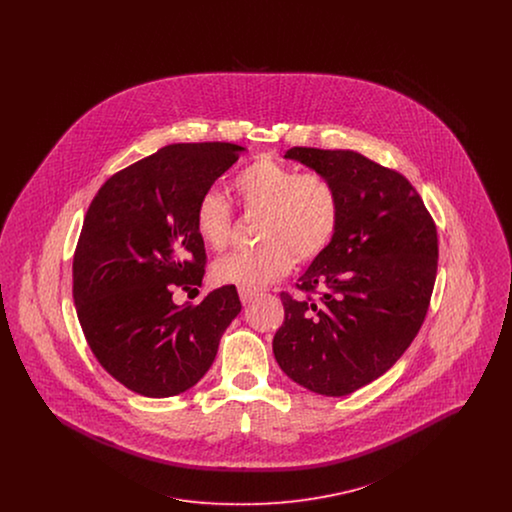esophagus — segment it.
Returning <instances> with one entry per match:
<instances>
[{
    "instance_id": "obj_1",
    "label": "esophagus",
    "mask_w": 512,
    "mask_h": 512,
    "mask_svg": "<svg viewBox=\"0 0 512 512\" xmlns=\"http://www.w3.org/2000/svg\"><path fill=\"white\" fill-rule=\"evenodd\" d=\"M238 293H240V299H242V303H244V305L251 303L253 299H257V297H259V292H257V290H247V288H240Z\"/></svg>"
}]
</instances>
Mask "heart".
Listing matches in <instances>:
<instances>
[{"instance_id": "1", "label": "heart", "mask_w": 512, "mask_h": 512, "mask_svg": "<svg viewBox=\"0 0 512 512\" xmlns=\"http://www.w3.org/2000/svg\"><path fill=\"white\" fill-rule=\"evenodd\" d=\"M232 190L245 215H261L255 249L219 259V284L261 290L301 263L318 259L334 242L341 222V197L322 172H301L272 157H259L232 178ZM199 240L222 251L232 240V209L217 192H205L194 211Z\"/></svg>"}]
</instances>
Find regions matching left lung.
Returning a JSON list of instances; mask_svg holds the SVG:
<instances>
[{
    "label": "left lung",
    "mask_w": 512,
    "mask_h": 512,
    "mask_svg": "<svg viewBox=\"0 0 512 512\" xmlns=\"http://www.w3.org/2000/svg\"><path fill=\"white\" fill-rule=\"evenodd\" d=\"M284 157L336 184L341 222L295 284L307 297L280 293L286 317L272 351L293 382L341 397L380 378L416 338L436 282L438 232L413 184L357 151L292 147Z\"/></svg>",
    "instance_id": "1"
}]
</instances>
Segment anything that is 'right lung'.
Masks as SVG:
<instances>
[{
    "label": "right lung",
    "mask_w": 512,
    "mask_h": 512,
    "mask_svg": "<svg viewBox=\"0 0 512 512\" xmlns=\"http://www.w3.org/2000/svg\"><path fill=\"white\" fill-rule=\"evenodd\" d=\"M244 147L172 144L115 172L92 199L73 259V297L86 341L115 380L144 397L195 386L220 336L242 311L236 286L178 307L197 290L205 245L194 226L199 197Z\"/></svg>",
    "instance_id": "add662e5"
}]
</instances>
